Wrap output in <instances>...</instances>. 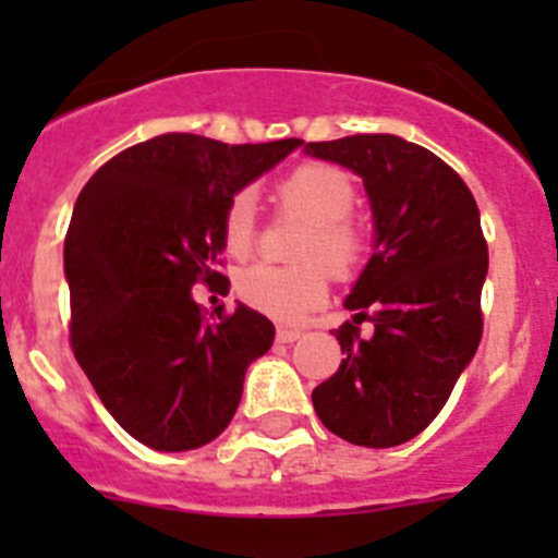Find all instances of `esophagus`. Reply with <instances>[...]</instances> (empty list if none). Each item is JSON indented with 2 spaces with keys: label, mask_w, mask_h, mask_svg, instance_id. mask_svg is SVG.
Instances as JSON below:
<instances>
[{
  "label": "esophagus",
  "mask_w": 558,
  "mask_h": 558,
  "mask_svg": "<svg viewBox=\"0 0 558 558\" xmlns=\"http://www.w3.org/2000/svg\"><path fill=\"white\" fill-rule=\"evenodd\" d=\"M302 335H304V329L279 327V332H276V340H279V343H293V340H299Z\"/></svg>",
  "instance_id": "1"
}]
</instances>
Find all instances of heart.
<instances>
[{"mask_svg":"<svg viewBox=\"0 0 558 558\" xmlns=\"http://www.w3.org/2000/svg\"><path fill=\"white\" fill-rule=\"evenodd\" d=\"M279 215L304 220L293 245L299 265H251L236 279L243 302L276 322H302L329 293V274L352 279L372 251V236L352 218L357 186L335 165L307 161L274 184ZM226 254L245 259L256 245V211L248 192H236L220 215Z\"/></svg>","mask_w":558,"mask_h":558,"instance_id":"b5f03b06","label":"heart"}]
</instances>
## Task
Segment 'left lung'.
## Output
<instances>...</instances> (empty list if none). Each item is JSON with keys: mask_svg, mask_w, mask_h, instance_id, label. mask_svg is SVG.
<instances>
[{"mask_svg": "<svg viewBox=\"0 0 558 558\" xmlns=\"http://www.w3.org/2000/svg\"><path fill=\"white\" fill-rule=\"evenodd\" d=\"M338 161L368 190L377 251L335 329L338 372L313 391L329 433L360 447H397L445 408L483 335L489 248L470 186L427 147L391 133H354L304 147ZM372 320L368 339L359 324Z\"/></svg>", "mask_w": 558, "mask_h": 558, "instance_id": "1", "label": "left lung"}]
</instances>
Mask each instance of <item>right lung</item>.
I'll return each mask as SVG.
<instances>
[{"instance_id": "obj_1", "label": "right lung", "mask_w": 558, "mask_h": 558, "mask_svg": "<svg viewBox=\"0 0 558 558\" xmlns=\"http://www.w3.org/2000/svg\"><path fill=\"white\" fill-rule=\"evenodd\" d=\"M299 145L161 133L117 153L77 195L63 243L69 343L106 411L142 445L195 450L234 418L245 368L276 329L245 304L206 318L192 288L226 279L220 215L231 195Z\"/></svg>"}]
</instances>
